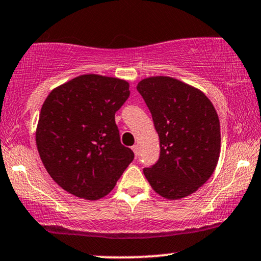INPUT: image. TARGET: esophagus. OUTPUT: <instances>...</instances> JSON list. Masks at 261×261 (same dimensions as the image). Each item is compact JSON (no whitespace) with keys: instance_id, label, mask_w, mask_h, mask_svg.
<instances>
[{"instance_id":"34e87169","label":"esophagus","mask_w":261,"mask_h":261,"mask_svg":"<svg viewBox=\"0 0 261 261\" xmlns=\"http://www.w3.org/2000/svg\"><path fill=\"white\" fill-rule=\"evenodd\" d=\"M133 151H134V153H135V157H137V155H139V152H140L139 145H134L133 146Z\"/></svg>"}]
</instances>
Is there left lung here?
<instances>
[{
    "mask_svg": "<svg viewBox=\"0 0 261 261\" xmlns=\"http://www.w3.org/2000/svg\"><path fill=\"white\" fill-rule=\"evenodd\" d=\"M160 137V160L143 174L164 199L195 193L215 172L221 152L220 120L200 89L168 76L143 79L137 85Z\"/></svg>",
    "mask_w": 261,
    "mask_h": 261,
    "instance_id": "obj_1",
    "label": "left lung"
}]
</instances>
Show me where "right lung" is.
<instances>
[{
	"instance_id": "add662e5",
	"label": "right lung",
	"mask_w": 261,
	"mask_h": 261,
	"mask_svg": "<svg viewBox=\"0 0 261 261\" xmlns=\"http://www.w3.org/2000/svg\"><path fill=\"white\" fill-rule=\"evenodd\" d=\"M127 81L81 74L56 87L41 107L35 141L45 169L67 193L104 197L134 160L121 145L115 113L130 95Z\"/></svg>"
}]
</instances>
